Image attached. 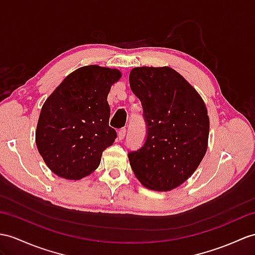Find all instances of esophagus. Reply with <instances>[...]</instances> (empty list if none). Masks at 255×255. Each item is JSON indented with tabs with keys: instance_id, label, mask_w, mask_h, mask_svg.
I'll list each match as a JSON object with an SVG mask.
<instances>
[{
	"instance_id": "obj_1",
	"label": "esophagus",
	"mask_w": 255,
	"mask_h": 255,
	"mask_svg": "<svg viewBox=\"0 0 255 255\" xmlns=\"http://www.w3.org/2000/svg\"><path fill=\"white\" fill-rule=\"evenodd\" d=\"M126 135H127V128H123L120 129L119 132H118V139L122 140L124 137H126Z\"/></svg>"
}]
</instances>
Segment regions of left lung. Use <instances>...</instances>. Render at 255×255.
Wrapping results in <instances>:
<instances>
[{
	"label": "left lung",
	"mask_w": 255,
	"mask_h": 255,
	"mask_svg": "<svg viewBox=\"0 0 255 255\" xmlns=\"http://www.w3.org/2000/svg\"><path fill=\"white\" fill-rule=\"evenodd\" d=\"M129 86L139 98L147 137L128 152L132 170L148 189L169 191L192 175L207 152L210 121L201 96L170 67H136Z\"/></svg>",
	"instance_id": "8db88e82"
}]
</instances>
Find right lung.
Returning a JSON list of instances; mask_svg holds the SVG:
<instances>
[{"label": "right lung", "instance_id": "add662e5", "mask_svg": "<svg viewBox=\"0 0 255 255\" xmlns=\"http://www.w3.org/2000/svg\"><path fill=\"white\" fill-rule=\"evenodd\" d=\"M121 78L118 69L96 65L67 76L41 109L35 144L46 165L66 179H81L95 171L103 151L117 138L109 127L107 96Z\"/></svg>", "mask_w": 255, "mask_h": 255}]
</instances>
